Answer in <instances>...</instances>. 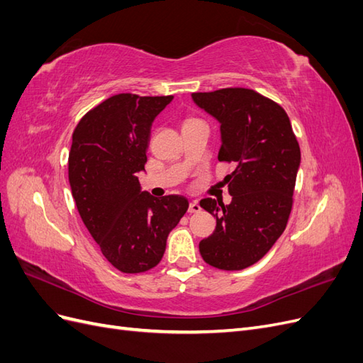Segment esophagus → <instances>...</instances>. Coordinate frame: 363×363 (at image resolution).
I'll return each instance as SVG.
<instances>
[{
  "label": "esophagus",
  "instance_id": "obj_1",
  "mask_svg": "<svg viewBox=\"0 0 363 363\" xmlns=\"http://www.w3.org/2000/svg\"><path fill=\"white\" fill-rule=\"evenodd\" d=\"M201 211V206L199 204V201H192L189 204V213H199Z\"/></svg>",
  "mask_w": 363,
  "mask_h": 363
}]
</instances>
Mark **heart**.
<instances>
[{"label":"heart","instance_id":"heart-1","mask_svg":"<svg viewBox=\"0 0 363 363\" xmlns=\"http://www.w3.org/2000/svg\"><path fill=\"white\" fill-rule=\"evenodd\" d=\"M191 121H195V119H188V121H186V123H191ZM186 123H184V124H186Z\"/></svg>","mask_w":363,"mask_h":363}]
</instances>
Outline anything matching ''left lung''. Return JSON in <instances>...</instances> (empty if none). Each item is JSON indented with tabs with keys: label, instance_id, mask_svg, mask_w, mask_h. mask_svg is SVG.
Returning <instances> with one entry per match:
<instances>
[{
	"label": "left lung",
	"instance_id": "left-lung-1",
	"mask_svg": "<svg viewBox=\"0 0 363 363\" xmlns=\"http://www.w3.org/2000/svg\"><path fill=\"white\" fill-rule=\"evenodd\" d=\"M192 100L221 124L218 160L236 164L225 177L232 203L200 201L216 218L200 255L218 269H244L265 256L286 228L301 160L298 140L283 107L252 89L195 92Z\"/></svg>",
	"mask_w": 363,
	"mask_h": 363
}]
</instances>
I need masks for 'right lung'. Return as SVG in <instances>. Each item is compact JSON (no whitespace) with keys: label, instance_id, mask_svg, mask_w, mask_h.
Returning a JSON list of instances; mask_svg holds the SVG:
<instances>
[{"label":"right lung","instance_id":"1","mask_svg":"<svg viewBox=\"0 0 363 363\" xmlns=\"http://www.w3.org/2000/svg\"><path fill=\"white\" fill-rule=\"evenodd\" d=\"M172 100L118 94L77 124L68 159L72 196L103 256L125 274L162 260L171 230L189 207L186 196L162 199L140 191L151 124Z\"/></svg>","mask_w":363,"mask_h":363}]
</instances>
